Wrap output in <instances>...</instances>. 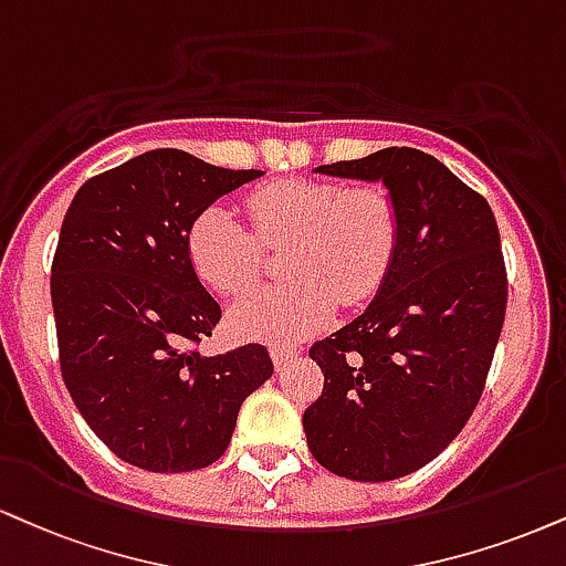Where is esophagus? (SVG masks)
I'll return each instance as SVG.
<instances>
[{
	"label": "esophagus",
	"mask_w": 566,
	"mask_h": 566,
	"mask_svg": "<svg viewBox=\"0 0 566 566\" xmlns=\"http://www.w3.org/2000/svg\"><path fill=\"white\" fill-rule=\"evenodd\" d=\"M295 356H297V353L290 350V348H284V345H274V348H271V360H274L276 371H282L284 366H287Z\"/></svg>",
	"instance_id": "1"
}]
</instances>
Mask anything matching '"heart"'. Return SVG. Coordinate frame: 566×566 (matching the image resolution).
I'll list each match as a JSON object with an SVG mask.
<instances>
[{
	"mask_svg": "<svg viewBox=\"0 0 566 566\" xmlns=\"http://www.w3.org/2000/svg\"><path fill=\"white\" fill-rule=\"evenodd\" d=\"M253 231L223 206L200 210L187 231L195 274L237 295L263 271V248H284L290 282L253 290L229 308L231 335L297 343L335 318L337 305H364L390 274L400 240L392 197L379 187L284 179L248 197Z\"/></svg>",
	"mask_w": 566,
	"mask_h": 566,
	"instance_id": "obj_1",
	"label": "heart"
}]
</instances>
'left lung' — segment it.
<instances>
[{
  "mask_svg": "<svg viewBox=\"0 0 566 566\" xmlns=\"http://www.w3.org/2000/svg\"><path fill=\"white\" fill-rule=\"evenodd\" d=\"M382 181L400 218L392 269L369 308L311 348L324 390L303 413L313 459L337 478H406L464 430L506 316L495 216L432 155L387 147L318 166Z\"/></svg>",
  "mask_w": 566,
  "mask_h": 566,
  "instance_id": "1",
  "label": "left lung"
}]
</instances>
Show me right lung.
<instances>
[{
	"label": "right lung",
	"instance_id": "1",
	"mask_svg": "<svg viewBox=\"0 0 566 566\" xmlns=\"http://www.w3.org/2000/svg\"><path fill=\"white\" fill-rule=\"evenodd\" d=\"M263 171L149 149L73 197L52 261L60 369L73 403L118 459L192 472L229 448L242 400L274 374L263 345L200 356L221 305L187 255L218 197Z\"/></svg>",
	"mask_w": 566,
	"mask_h": 566
}]
</instances>
